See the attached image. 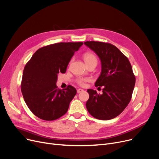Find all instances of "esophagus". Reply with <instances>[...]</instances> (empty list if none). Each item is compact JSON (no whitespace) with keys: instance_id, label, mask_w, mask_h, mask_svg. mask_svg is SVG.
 I'll list each match as a JSON object with an SVG mask.
<instances>
[{"instance_id":"34e87169","label":"esophagus","mask_w":159,"mask_h":159,"mask_svg":"<svg viewBox=\"0 0 159 159\" xmlns=\"http://www.w3.org/2000/svg\"><path fill=\"white\" fill-rule=\"evenodd\" d=\"M77 91L78 93H79L82 92V91H84V89H78Z\"/></svg>"}]
</instances>
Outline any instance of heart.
<instances>
[{
  "label": "heart",
  "mask_w": 159,
  "mask_h": 159,
  "mask_svg": "<svg viewBox=\"0 0 159 159\" xmlns=\"http://www.w3.org/2000/svg\"><path fill=\"white\" fill-rule=\"evenodd\" d=\"M84 61L86 62V64H88L91 62H93V61H97V58L94 55V54H93L92 53H90V52H88L86 53L84 55ZM88 80L87 79H84V78H79L77 79V82L78 84L80 86H84L85 84V82H86Z\"/></svg>",
  "instance_id": "obj_1"
}]
</instances>
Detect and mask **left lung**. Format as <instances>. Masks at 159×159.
I'll return each instance as SVG.
<instances>
[{
    "instance_id": "left-lung-1",
    "label": "left lung",
    "mask_w": 159,
    "mask_h": 159,
    "mask_svg": "<svg viewBox=\"0 0 159 159\" xmlns=\"http://www.w3.org/2000/svg\"><path fill=\"white\" fill-rule=\"evenodd\" d=\"M84 44L101 61V72L95 85L104 87L101 95L93 89L87 90L89 98L86 108L97 119H112L120 115L130 102L135 84L131 65L128 58L111 44L88 41Z\"/></svg>"
}]
</instances>
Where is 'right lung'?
<instances>
[{"mask_svg":"<svg viewBox=\"0 0 159 159\" xmlns=\"http://www.w3.org/2000/svg\"><path fill=\"white\" fill-rule=\"evenodd\" d=\"M83 43H60L39 49L25 66L21 91L29 109L37 117L53 120L61 117L77 93L74 87L57 86L58 75L65 73L71 58Z\"/></svg>","mask_w":159,"mask_h":159,"instance_id":"obj_1","label":"right lung"}]
</instances>
